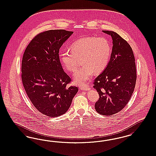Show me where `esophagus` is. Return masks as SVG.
I'll return each mask as SVG.
<instances>
[{"label": "esophagus", "instance_id": "1", "mask_svg": "<svg viewBox=\"0 0 156 156\" xmlns=\"http://www.w3.org/2000/svg\"><path fill=\"white\" fill-rule=\"evenodd\" d=\"M80 89L82 90H89L90 88L89 87H87V86H80Z\"/></svg>", "mask_w": 156, "mask_h": 156}]
</instances>
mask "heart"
I'll return each instance as SVG.
<instances>
[{
	"label": "heart",
	"instance_id": "b5f03b06",
	"mask_svg": "<svg viewBox=\"0 0 156 156\" xmlns=\"http://www.w3.org/2000/svg\"><path fill=\"white\" fill-rule=\"evenodd\" d=\"M71 49L62 51V63L67 71L73 72L81 60L82 66L74 74L75 82L81 85L86 83L93 72L97 74L105 69L112 51L109 41L103 37L80 38L72 43Z\"/></svg>",
	"mask_w": 156,
	"mask_h": 156
}]
</instances>
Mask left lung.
<instances>
[{"instance_id":"1","label":"left lung","mask_w":156,"mask_h":156,"mask_svg":"<svg viewBox=\"0 0 156 156\" xmlns=\"http://www.w3.org/2000/svg\"><path fill=\"white\" fill-rule=\"evenodd\" d=\"M103 32L111 35L113 46L108 66L93 82L99 96L95 109L101 115H112L122 110L130 99L137 71L132 48L127 41L115 32Z\"/></svg>"}]
</instances>
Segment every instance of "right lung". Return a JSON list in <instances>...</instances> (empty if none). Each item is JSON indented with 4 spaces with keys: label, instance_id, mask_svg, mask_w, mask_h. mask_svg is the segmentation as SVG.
<instances>
[{
    "label": "right lung",
    "instance_id": "obj_1",
    "mask_svg": "<svg viewBox=\"0 0 156 156\" xmlns=\"http://www.w3.org/2000/svg\"><path fill=\"white\" fill-rule=\"evenodd\" d=\"M73 31L51 30L37 34L29 43L22 58L21 78L34 106L49 117L65 113L78 91L63 71L59 52Z\"/></svg>",
    "mask_w": 156,
    "mask_h": 156
}]
</instances>
